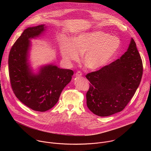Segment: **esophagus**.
Masks as SVG:
<instances>
[{
	"mask_svg": "<svg viewBox=\"0 0 151 151\" xmlns=\"http://www.w3.org/2000/svg\"><path fill=\"white\" fill-rule=\"evenodd\" d=\"M75 76H76V77H77V76H82V73H81V72L78 71V72H77L76 73Z\"/></svg>",
	"mask_w": 151,
	"mask_h": 151,
	"instance_id": "obj_1",
	"label": "esophagus"
}]
</instances>
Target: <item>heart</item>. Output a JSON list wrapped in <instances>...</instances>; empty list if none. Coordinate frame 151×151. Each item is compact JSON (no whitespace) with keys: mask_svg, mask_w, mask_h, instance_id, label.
<instances>
[{"mask_svg":"<svg viewBox=\"0 0 151 151\" xmlns=\"http://www.w3.org/2000/svg\"><path fill=\"white\" fill-rule=\"evenodd\" d=\"M121 41L116 36L103 31L83 32L75 36L72 41H68L62 46L61 54L68 61H77L79 55L85 66L96 70L106 66L117 54Z\"/></svg>","mask_w":151,"mask_h":151,"instance_id":"1","label":"heart"}]
</instances>
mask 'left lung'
I'll list each match as a JSON object with an SVG mask.
<instances>
[{"label":"left lung","instance_id":"left-lung-1","mask_svg":"<svg viewBox=\"0 0 151 151\" xmlns=\"http://www.w3.org/2000/svg\"><path fill=\"white\" fill-rule=\"evenodd\" d=\"M142 74V61L132 38L120 58L86 75L91 83L86 94L88 109L100 116L122 111L134 95Z\"/></svg>","mask_w":151,"mask_h":151}]
</instances>
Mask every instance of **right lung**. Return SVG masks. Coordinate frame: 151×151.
<instances>
[{
    "instance_id": "add662e5",
    "label": "right lung",
    "mask_w": 151,
    "mask_h": 151,
    "mask_svg": "<svg viewBox=\"0 0 151 151\" xmlns=\"http://www.w3.org/2000/svg\"><path fill=\"white\" fill-rule=\"evenodd\" d=\"M44 24L28 27L12 47L8 66L12 90L20 101L38 112H45L57 103L64 88L70 82L73 72L52 64L40 68L34 73L29 62L30 39L46 30Z\"/></svg>"
}]
</instances>
